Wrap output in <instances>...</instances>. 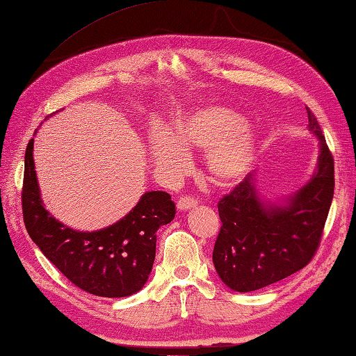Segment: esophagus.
I'll list each match as a JSON object with an SVG mask.
<instances>
[{"instance_id":"1","label":"esophagus","mask_w":356,"mask_h":356,"mask_svg":"<svg viewBox=\"0 0 356 356\" xmlns=\"http://www.w3.org/2000/svg\"><path fill=\"white\" fill-rule=\"evenodd\" d=\"M199 200L195 199L193 196H182L177 200V209L179 210H186V209H193V207L197 205Z\"/></svg>"}]
</instances>
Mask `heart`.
<instances>
[{
    "instance_id": "heart-1",
    "label": "heart",
    "mask_w": 356,
    "mask_h": 356,
    "mask_svg": "<svg viewBox=\"0 0 356 356\" xmlns=\"http://www.w3.org/2000/svg\"><path fill=\"white\" fill-rule=\"evenodd\" d=\"M241 124V116L230 108H204L176 122V137L154 135L152 157L163 171L179 174L188 165L185 151H202L210 177L221 185L234 184L250 170L257 154L254 132Z\"/></svg>"
}]
</instances>
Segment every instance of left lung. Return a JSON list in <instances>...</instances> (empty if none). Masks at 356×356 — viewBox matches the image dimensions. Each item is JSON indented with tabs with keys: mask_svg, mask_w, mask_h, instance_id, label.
Returning a JSON list of instances; mask_svg holds the SVG:
<instances>
[{
	"mask_svg": "<svg viewBox=\"0 0 356 356\" xmlns=\"http://www.w3.org/2000/svg\"><path fill=\"white\" fill-rule=\"evenodd\" d=\"M309 131L321 141L318 171L288 200L264 205L255 179L248 174L218 202L221 230L213 248V264L221 280L238 293H249L286 279L313 260L324 234L334 191V160L312 108Z\"/></svg>",
	"mask_w": 356,
	"mask_h": 356,
	"instance_id": "left-lung-1",
	"label": "left lung"
}]
</instances>
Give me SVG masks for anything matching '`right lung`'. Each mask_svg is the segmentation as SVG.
I'll return each instance as SVG.
<instances>
[{"label":"right lung","instance_id":"add662e5","mask_svg":"<svg viewBox=\"0 0 356 356\" xmlns=\"http://www.w3.org/2000/svg\"><path fill=\"white\" fill-rule=\"evenodd\" d=\"M34 140L24 156L22 209L26 230L43 255L87 293L126 297L137 293L151 274L157 230L176 216V205L165 191L145 193L132 211L111 227L76 232L44 210L34 170Z\"/></svg>","mask_w":356,"mask_h":356}]
</instances>
